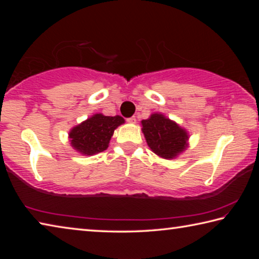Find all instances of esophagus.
<instances>
[{
    "label": "esophagus",
    "instance_id": "34e87169",
    "mask_svg": "<svg viewBox=\"0 0 259 259\" xmlns=\"http://www.w3.org/2000/svg\"><path fill=\"white\" fill-rule=\"evenodd\" d=\"M129 122V123H136V121H137V119H136L135 116H131V117H129L128 120H126Z\"/></svg>",
    "mask_w": 259,
    "mask_h": 259
}]
</instances>
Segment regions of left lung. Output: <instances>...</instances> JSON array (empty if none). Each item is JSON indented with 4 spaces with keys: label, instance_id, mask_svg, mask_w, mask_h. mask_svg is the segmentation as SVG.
Segmentation results:
<instances>
[{
    "label": "left lung",
    "instance_id": "obj_1",
    "mask_svg": "<svg viewBox=\"0 0 259 259\" xmlns=\"http://www.w3.org/2000/svg\"><path fill=\"white\" fill-rule=\"evenodd\" d=\"M142 131L151 150L163 159L171 160L186 150L188 134L163 114L154 113L142 121Z\"/></svg>",
    "mask_w": 259,
    "mask_h": 259
}]
</instances>
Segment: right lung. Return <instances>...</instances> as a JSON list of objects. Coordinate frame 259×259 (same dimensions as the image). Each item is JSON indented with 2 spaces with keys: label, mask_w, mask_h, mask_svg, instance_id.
Here are the masks:
<instances>
[{
  "label": "right lung",
  "mask_w": 259,
  "mask_h": 259,
  "mask_svg": "<svg viewBox=\"0 0 259 259\" xmlns=\"http://www.w3.org/2000/svg\"><path fill=\"white\" fill-rule=\"evenodd\" d=\"M122 123H124V119L120 115L105 116L100 113L95 114L69 131L71 145L83 155L104 152L108 147L114 130Z\"/></svg>",
  "instance_id": "add662e5"
}]
</instances>
